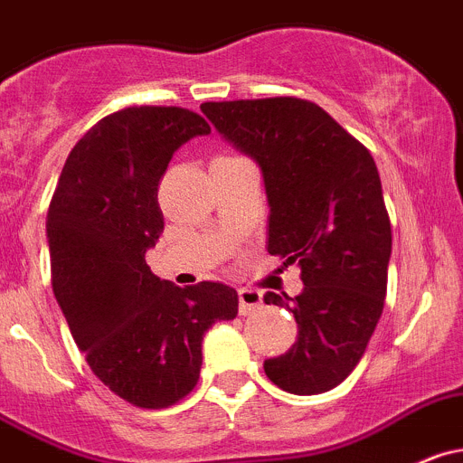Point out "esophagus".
Listing matches in <instances>:
<instances>
[{
    "instance_id": "obj_1",
    "label": "esophagus",
    "mask_w": 463,
    "mask_h": 463,
    "mask_svg": "<svg viewBox=\"0 0 463 463\" xmlns=\"http://www.w3.org/2000/svg\"><path fill=\"white\" fill-rule=\"evenodd\" d=\"M263 305V295L259 290L252 288H241L239 290V311L241 316H250L257 309H261Z\"/></svg>"
}]
</instances>
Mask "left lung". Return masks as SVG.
Returning a JSON list of instances; mask_svg holds the SVG:
<instances>
[{
	"mask_svg": "<svg viewBox=\"0 0 463 463\" xmlns=\"http://www.w3.org/2000/svg\"><path fill=\"white\" fill-rule=\"evenodd\" d=\"M200 109L257 161L270 206L268 252L302 270L300 295H263L298 323V341L263 371L288 393H325L354 371L384 309L391 222L375 161L318 104L298 97Z\"/></svg>",
	"mask_w": 463,
	"mask_h": 463,
	"instance_id": "left-lung-1",
	"label": "left lung"
}]
</instances>
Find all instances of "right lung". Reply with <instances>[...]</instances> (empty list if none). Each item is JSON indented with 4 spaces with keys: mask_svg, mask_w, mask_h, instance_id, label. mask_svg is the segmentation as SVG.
Listing matches in <instances>:
<instances>
[{
    "mask_svg": "<svg viewBox=\"0 0 463 463\" xmlns=\"http://www.w3.org/2000/svg\"><path fill=\"white\" fill-rule=\"evenodd\" d=\"M206 134L188 109L111 113L72 147L47 211L52 288L74 343L102 384L140 409L191 393L204 332L239 314L234 288H182L145 261L163 232L158 182L173 154Z\"/></svg>",
    "mask_w": 463,
    "mask_h": 463,
    "instance_id": "right-lung-1",
    "label": "right lung"
}]
</instances>
